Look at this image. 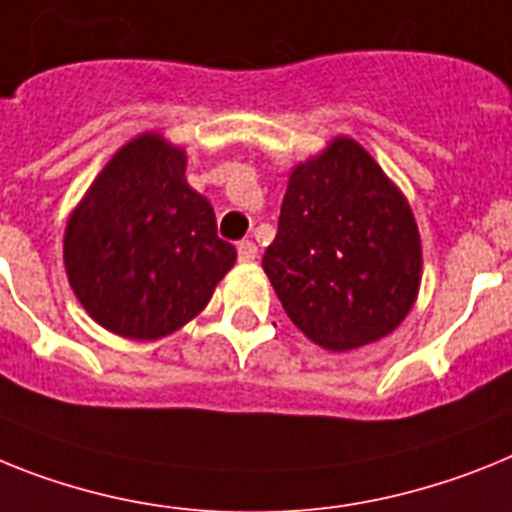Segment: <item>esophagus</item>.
Returning a JSON list of instances; mask_svg holds the SVG:
<instances>
[{
	"instance_id": "1",
	"label": "esophagus",
	"mask_w": 512,
	"mask_h": 512,
	"mask_svg": "<svg viewBox=\"0 0 512 512\" xmlns=\"http://www.w3.org/2000/svg\"><path fill=\"white\" fill-rule=\"evenodd\" d=\"M236 252H239V260H242V263H252V260L257 257V244L244 239V242H239Z\"/></svg>"
}]
</instances>
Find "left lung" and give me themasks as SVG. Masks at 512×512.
<instances>
[{"instance_id":"left-lung-1","label":"left lung","mask_w":512,"mask_h":512,"mask_svg":"<svg viewBox=\"0 0 512 512\" xmlns=\"http://www.w3.org/2000/svg\"><path fill=\"white\" fill-rule=\"evenodd\" d=\"M263 270L304 336L349 351L409 315L422 242L401 192L362 145L338 137L291 174Z\"/></svg>"}]
</instances>
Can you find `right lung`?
I'll list each match as a JSON object with an SVG mask.
<instances>
[{
	"instance_id": "obj_1",
	"label": "right lung",
	"mask_w": 512,
	"mask_h": 512,
	"mask_svg": "<svg viewBox=\"0 0 512 512\" xmlns=\"http://www.w3.org/2000/svg\"><path fill=\"white\" fill-rule=\"evenodd\" d=\"M236 260L213 205L184 179V153L143 135L98 174L64 234V265L88 315L135 341L169 336L208 304Z\"/></svg>"
}]
</instances>
